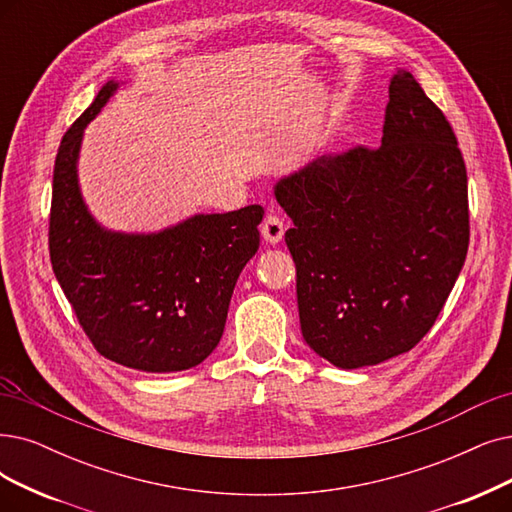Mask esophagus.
Here are the masks:
<instances>
[{"label": "esophagus", "instance_id": "34e87169", "mask_svg": "<svg viewBox=\"0 0 512 512\" xmlns=\"http://www.w3.org/2000/svg\"><path fill=\"white\" fill-rule=\"evenodd\" d=\"M260 233H262L264 241L279 243L281 237H283V233H285V222H283V218L277 216V214H273V212L267 214V216H264L262 224H260Z\"/></svg>", "mask_w": 512, "mask_h": 512}]
</instances>
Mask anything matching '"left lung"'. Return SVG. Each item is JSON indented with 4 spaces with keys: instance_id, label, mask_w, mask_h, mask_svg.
<instances>
[{
    "instance_id": "8db88e82",
    "label": "left lung",
    "mask_w": 512,
    "mask_h": 512,
    "mask_svg": "<svg viewBox=\"0 0 512 512\" xmlns=\"http://www.w3.org/2000/svg\"><path fill=\"white\" fill-rule=\"evenodd\" d=\"M294 227L300 330L342 370L426 336L468 252V185L456 134L412 73L388 86L382 145L321 155L275 187Z\"/></svg>"
}]
</instances>
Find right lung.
<instances>
[{
  "label": "right lung",
  "instance_id": "1",
  "mask_svg": "<svg viewBox=\"0 0 512 512\" xmlns=\"http://www.w3.org/2000/svg\"><path fill=\"white\" fill-rule=\"evenodd\" d=\"M117 81L102 86L60 140L50 208V260L94 349L140 372L199 365L222 338L239 273L260 245L262 206L197 214L172 229L124 235L100 229L77 185L88 121Z\"/></svg>",
  "mask_w": 512,
  "mask_h": 512
}]
</instances>
